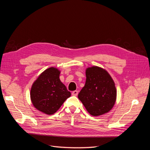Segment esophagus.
Listing matches in <instances>:
<instances>
[{
  "mask_svg": "<svg viewBox=\"0 0 150 150\" xmlns=\"http://www.w3.org/2000/svg\"><path fill=\"white\" fill-rule=\"evenodd\" d=\"M78 91H72V96H78Z\"/></svg>",
  "mask_w": 150,
  "mask_h": 150,
  "instance_id": "34e87169",
  "label": "esophagus"
}]
</instances>
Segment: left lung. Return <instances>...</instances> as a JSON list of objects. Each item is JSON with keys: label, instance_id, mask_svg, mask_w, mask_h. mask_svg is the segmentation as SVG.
Instances as JSON below:
<instances>
[{"label": "left lung", "instance_id": "left-lung-1", "mask_svg": "<svg viewBox=\"0 0 150 150\" xmlns=\"http://www.w3.org/2000/svg\"><path fill=\"white\" fill-rule=\"evenodd\" d=\"M86 81L78 94L89 114L102 115L110 111L116 98L115 83L108 72L97 66L89 67L86 71Z\"/></svg>", "mask_w": 150, "mask_h": 150}]
</instances>
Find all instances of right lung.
Returning a JSON list of instances; mask_svg holds the SVG:
<instances>
[{
    "label": "right lung",
    "mask_w": 150,
    "mask_h": 150,
    "mask_svg": "<svg viewBox=\"0 0 150 150\" xmlns=\"http://www.w3.org/2000/svg\"><path fill=\"white\" fill-rule=\"evenodd\" d=\"M59 74L56 68H48L32 86V103L37 110L47 115L55 113L71 96V93L60 81Z\"/></svg>",
    "instance_id": "1"
}]
</instances>
